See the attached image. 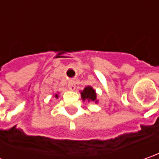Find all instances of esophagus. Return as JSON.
<instances>
[{
  "label": "esophagus",
  "mask_w": 159,
  "mask_h": 159,
  "mask_svg": "<svg viewBox=\"0 0 159 159\" xmlns=\"http://www.w3.org/2000/svg\"><path fill=\"white\" fill-rule=\"evenodd\" d=\"M68 89L71 90V91H73L74 89H75V82L74 81H72V80H70L69 82H68Z\"/></svg>",
  "instance_id": "obj_1"
}]
</instances>
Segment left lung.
<instances>
[{
	"label": "left lung",
	"instance_id": "1",
	"mask_svg": "<svg viewBox=\"0 0 159 159\" xmlns=\"http://www.w3.org/2000/svg\"><path fill=\"white\" fill-rule=\"evenodd\" d=\"M80 95H81V99L84 102H95V103L98 102L96 92L91 86H88L82 91H80Z\"/></svg>",
	"mask_w": 159,
	"mask_h": 159
}]
</instances>
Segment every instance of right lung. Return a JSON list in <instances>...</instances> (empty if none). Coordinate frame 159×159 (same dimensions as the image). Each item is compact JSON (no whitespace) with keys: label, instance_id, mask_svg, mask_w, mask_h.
Masks as SVG:
<instances>
[{"label":"right lung","instance_id":"1","mask_svg":"<svg viewBox=\"0 0 159 159\" xmlns=\"http://www.w3.org/2000/svg\"><path fill=\"white\" fill-rule=\"evenodd\" d=\"M58 94H59V93H57V94H55V97H56V98H58Z\"/></svg>","mask_w":159,"mask_h":159}]
</instances>
